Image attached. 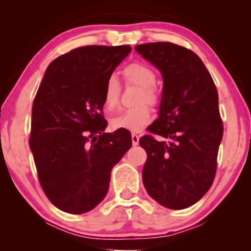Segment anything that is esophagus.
<instances>
[{
    "label": "esophagus",
    "mask_w": 251,
    "mask_h": 251,
    "mask_svg": "<svg viewBox=\"0 0 251 251\" xmlns=\"http://www.w3.org/2000/svg\"><path fill=\"white\" fill-rule=\"evenodd\" d=\"M131 140H132V145L137 146L139 144V136L136 135V133H132L131 135Z\"/></svg>",
    "instance_id": "34e87169"
}]
</instances>
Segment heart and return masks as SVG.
Segmentation results:
<instances>
[{"label": "heart", "mask_w": 251, "mask_h": 251, "mask_svg": "<svg viewBox=\"0 0 251 251\" xmlns=\"http://www.w3.org/2000/svg\"><path fill=\"white\" fill-rule=\"evenodd\" d=\"M125 76L130 83L143 88L139 102L147 101L156 105L159 101L157 94L154 90L156 83V75L150 66L142 63H132L125 68ZM121 85L115 75H111L106 81L102 92V104L106 111L112 112L119 106ZM152 121V111L149 106L142 104L137 107L126 109L111 120L113 129H123L131 132H139Z\"/></svg>", "instance_id": "1"}]
</instances>
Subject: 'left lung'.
Listing matches in <instances>:
<instances>
[{"mask_svg":"<svg viewBox=\"0 0 251 251\" xmlns=\"http://www.w3.org/2000/svg\"><path fill=\"white\" fill-rule=\"evenodd\" d=\"M135 50L163 78L159 116L149 131L169 142L144 136L143 181L147 193L169 209L197 203L211 187L223 138L218 94L200 57L170 42L139 44Z\"/></svg>","mask_w":251,"mask_h":251,"instance_id":"8db88e82","label":"left lung"}]
</instances>
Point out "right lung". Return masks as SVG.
Instances as JSON below:
<instances>
[{"label": "right lung", "instance_id": "1", "mask_svg": "<svg viewBox=\"0 0 251 251\" xmlns=\"http://www.w3.org/2000/svg\"><path fill=\"white\" fill-rule=\"evenodd\" d=\"M130 51V46L81 47L56 58L44 73L29 147L44 193L65 212L84 214L100 203L113 167L132 145L126 130L104 132L101 114L106 81Z\"/></svg>", "mask_w": 251, "mask_h": 251}]
</instances>
